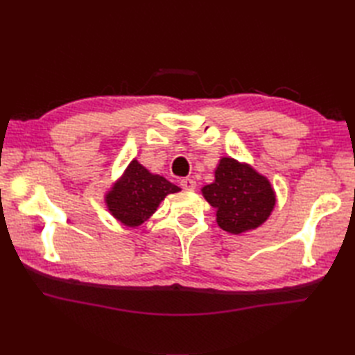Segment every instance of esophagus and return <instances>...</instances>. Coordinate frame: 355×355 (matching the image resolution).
<instances>
[{"mask_svg": "<svg viewBox=\"0 0 355 355\" xmlns=\"http://www.w3.org/2000/svg\"><path fill=\"white\" fill-rule=\"evenodd\" d=\"M180 187L184 188V189H196V187H197V184H196V180L194 179H189V178H184L180 180Z\"/></svg>", "mask_w": 355, "mask_h": 355, "instance_id": "1", "label": "esophagus"}]
</instances>
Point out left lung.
<instances>
[{
  "label": "left lung",
  "instance_id": "left-lung-1",
  "mask_svg": "<svg viewBox=\"0 0 355 355\" xmlns=\"http://www.w3.org/2000/svg\"><path fill=\"white\" fill-rule=\"evenodd\" d=\"M201 194L216 209L219 227L234 235L259 228L271 216L277 201L266 176L231 157L219 159L214 180L201 188Z\"/></svg>",
  "mask_w": 355,
  "mask_h": 355
}]
</instances>
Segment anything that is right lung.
<instances>
[{"instance_id": "1", "label": "right lung", "mask_w": 355, "mask_h": 355, "mask_svg": "<svg viewBox=\"0 0 355 355\" xmlns=\"http://www.w3.org/2000/svg\"><path fill=\"white\" fill-rule=\"evenodd\" d=\"M180 188L166 178L151 173L136 158L105 194V206L112 216L128 228H137L157 211L168 194Z\"/></svg>"}]
</instances>
